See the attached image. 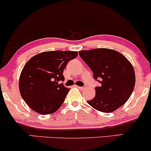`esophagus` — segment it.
I'll return each instance as SVG.
<instances>
[{"label":"esophagus","instance_id":"1","mask_svg":"<svg viewBox=\"0 0 151 151\" xmlns=\"http://www.w3.org/2000/svg\"><path fill=\"white\" fill-rule=\"evenodd\" d=\"M77 87L78 88L80 89V90H81V91H83V90H85V89L86 88V86H83V87H80V86H77Z\"/></svg>","mask_w":151,"mask_h":151}]
</instances>
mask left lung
<instances>
[{"instance_id":"left-lung-1","label":"left lung","mask_w":151,"mask_h":151,"mask_svg":"<svg viewBox=\"0 0 151 151\" xmlns=\"http://www.w3.org/2000/svg\"><path fill=\"white\" fill-rule=\"evenodd\" d=\"M81 58L93 70L101 86L96 88V96L88 103L103 113L115 111L126 102L135 87L134 68L123 54L108 48L81 50Z\"/></svg>"}]
</instances>
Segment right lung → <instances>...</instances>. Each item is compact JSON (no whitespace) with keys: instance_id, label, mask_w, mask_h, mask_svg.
Returning a JSON list of instances; mask_svg holds the SVG:
<instances>
[{"instance_id":"obj_1","label":"right lung","mask_w":151,"mask_h":151,"mask_svg":"<svg viewBox=\"0 0 151 151\" xmlns=\"http://www.w3.org/2000/svg\"><path fill=\"white\" fill-rule=\"evenodd\" d=\"M77 51H45L25 64L19 78V91L29 107L41 115L51 114L61 106L70 89L60 84L64 68Z\"/></svg>"}]
</instances>
